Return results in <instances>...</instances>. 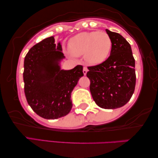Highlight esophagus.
I'll return each instance as SVG.
<instances>
[{
	"label": "esophagus",
	"instance_id": "34e87169",
	"mask_svg": "<svg viewBox=\"0 0 158 158\" xmlns=\"http://www.w3.org/2000/svg\"><path fill=\"white\" fill-rule=\"evenodd\" d=\"M87 71H88V69H87V67L84 66V67H83V70H82V72H83V74L85 75H85L87 74Z\"/></svg>",
	"mask_w": 158,
	"mask_h": 158
}]
</instances>
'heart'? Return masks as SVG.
Here are the masks:
<instances>
[{"mask_svg":"<svg viewBox=\"0 0 158 158\" xmlns=\"http://www.w3.org/2000/svg\"><path fill=\"white\" fill-rule=\"evenodd\" d=\"M111 45L110 38L106 32H83L70 40L69 49L71 55L81 56L85 54L87 62L99 64L108 57Z\"/></svg>","mask_w":158,"mask_h":158,"instance_id":"obj_1","label":"heart"}]
</instances>
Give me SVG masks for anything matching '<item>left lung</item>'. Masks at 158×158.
I'll list each match as a JSON object with an SVG mask.
<instances>
[{"instance_id": "1", "label": "left lung", "mask_w": 158, "mask_h": 158, "mask_svg": "<svg viewBox=\"0 0 158 158\" xmlns=\"http://www.w3.org/2000/svg\"><path fill=\"white\" fill-rule=\"evenodd\" d=\"M106 31L112 46L106 60L88 66L87 77L89 90L97 106L105 109H115L130 100L135 89V60L127 41L118 33Z\"/></svg>"}]
</instances>
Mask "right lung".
<instances>
[{
	"instance_id": "1",
	"label": "right lung",
	"mask_w": 158,
	"mask_h": 158,
	"mask_svg": "<svg viewBox=\"0 0 158 158\" xmlns=\"http://www.w3.org/2000/svg\"><path fill=\"white\" fill-rule=\"evenodd\" d=\"M61 45L53 36L35 44L26 55L23 78L24 94L32 110L48 120L69 113L72 108L71 93L83 76L82 66L69 71L59 66L64 58Z\"/></svg>"
}]
</instances>
